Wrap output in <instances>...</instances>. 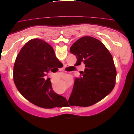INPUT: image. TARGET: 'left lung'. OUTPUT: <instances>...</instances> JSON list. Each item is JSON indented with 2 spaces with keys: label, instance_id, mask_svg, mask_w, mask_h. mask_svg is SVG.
Returning a JSON list of instances; mask_svg holds the SVG:
<instances>
[{
  "label": "left lung",
  "instance_id": "obj_1",
  "mask_svg": "<svg viewBox=\"0 0 134 134\" xmlns=\"http://www.w3.org/2000/svg\"><path fill=\"white\" fill-rule=\"evenodd\" d=\"M77 59L76 66L85 64L83 76L76 78L69 98L70 106L88 107L104 98L115 86L116 70L110 52L99 40L85 36L70 48Z\"/></svg>",
  "mask_w": 134,
  "mask_h": 134
}]
</instances>
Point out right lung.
<instances>
[{
	"mask_svg": "<svg viewBox=\"0 0 134 134\" xmlns=\"http://www.w3.org/2000/svg\"><path fill=\"white\" fill-rule=\"evenodd\" d=\"M61 63L53 48L39 38L27 42L16 58L13 79L17 90L30 102L44 108L65 106L68 101L55 93L44 76Z\"/></svg>",
	"mask_w": 134,
	"mask_h": 134,
	"instance_id": "1",
	"label": "right lung"
}]
</instances>
